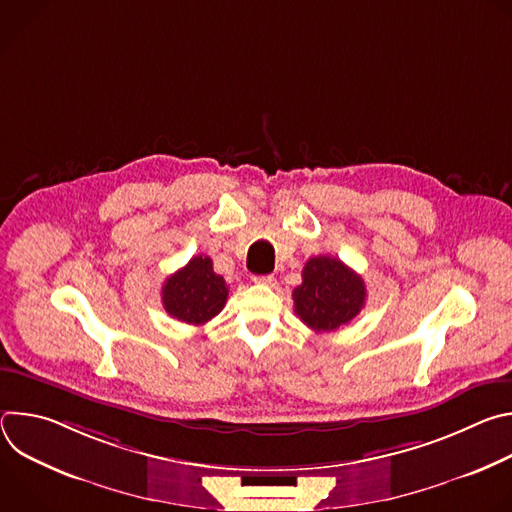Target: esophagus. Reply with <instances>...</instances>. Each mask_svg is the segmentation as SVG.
<instances>
[{"instance_id": "1", "label": "esophagus", "mask_w": 512, "mask_h": 512, "mask_svg": "<svg viewBox=\"0 0 512 512\" xmlns=\"http://www.w3.org/2000/svg\"><path fill=\"white\" fill-rule=\"evenodd\" d=\"M253 281L259 285H275V275H255Z\"/></svg>"}]
</instances>
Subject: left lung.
<instances>
[{
    "label": "left lung",
    "mask_w": 512,
    "mask_h": 512,
    "mask_svg": "<svg viewBox=\"0 0 512 512\" xmlns=\"http://www.w3.org/2000/svg\"><path fill=\"white\" fill-rule=\"evenodd\" d=\"M298 318L314 332H334L356 318L367 300L362 277L336 257L308 259L302 285L291 291Z\"/></svg>",
    "instance_id": "1"
}]
</instances>
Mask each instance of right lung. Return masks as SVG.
Listing matches in <instances>:
<instances>
[{
    "label": "right lung",
    "instance_id": "obj_1",
    "mask_svg": "<svg viewBox=\"0 0 512 512\" xmlns=\"http://www.w3.org/2000/svg\"><path fill=\"white\" fill-rule=\"evenodd\" d=\"M229 287L212 269V259L192 257L182 269L172 273L162 285V304L166 312L186 324L202 326L227 304Z\"/></svg>",
    "mask_w": 512,
    "mask_h": 512
}]
</instances>
